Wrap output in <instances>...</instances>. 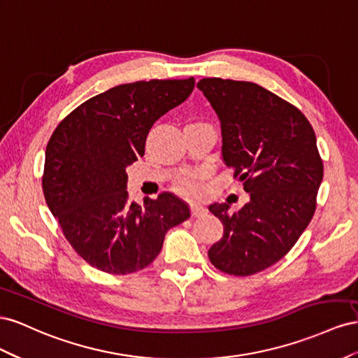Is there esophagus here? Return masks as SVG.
Returning a JSON list of instances; mask_svg holds the SVG:
<instances>
[{
	"mask_svg": "<svg viewBox=\"0 0 358 358\" xmlns=\"http://www.w3.org/2000/svg\"><path fill=\"white\" fill-rule=\"evenodd\" d=\"M190 213H192V217H199V216H203V214L207 213V210L206 207H202L201 203H192Z\"/></svg>",
	"mask_w": 358,
	"mask_h": 358,
	"instance_id": "34e87169",
	"label": "esophagus"
}]
</instances>
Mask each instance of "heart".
<instances>
[{"label": "heart", "instance_id": "obj_1", "mask_svg": "<svg viewBox=\"0 0 358 358\" xmlns=\"http://www.w3.org/2000/svg\"><path fill=\"white\" fill-rule=\"evenodd\" d=\"M199 180H201V176H199L198 172L186 173L185 177H181L177 181V187L180 190H182V192H187V193L198 192V189H199Z\"/></svg>", "mask_w": 358, "mask_h": 358}]
</instances>
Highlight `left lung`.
<instances>
[{
    "mask_svg": "<svg viewBox=\"0 0 358 358\" xmlns=\"http://www.w3.org/2000/svg\"><path fill=\"white\" fill-rule=\"evenodd\" d=\"M198 88L220 120L223 160L250 193L237 213L210 206L224 231L208 258L252 275L280 261L313 217L324 176L315 131L299 108L253 83L203 78Z\"/></svg>",
    "mask_w": 358,
    "mask_h": 358,
    "instance_id": "left-lung-1",
    "label": "left lung"
}]
</instances>
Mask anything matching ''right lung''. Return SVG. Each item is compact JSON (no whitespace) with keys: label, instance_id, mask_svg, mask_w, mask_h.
<instances>
[{"label":"right lung","instance_id":"1","mask_svg":"<svg viewBox=\"0 0 358 358\" xmlns=\"http://www.w3.org/2000/svg\"><path fill=\"white\" fill-rule=\"evenodd\" d=\"M193 87V78L122 84L84 101L54 130L42 177L45 199L70 246L91 267L117 275L145 268L168 229L190 217L171 193L130 201L126 166L144 156L152 124Z\"/></svg>","mask_w":358,"mask_h":358}]
</instances>
